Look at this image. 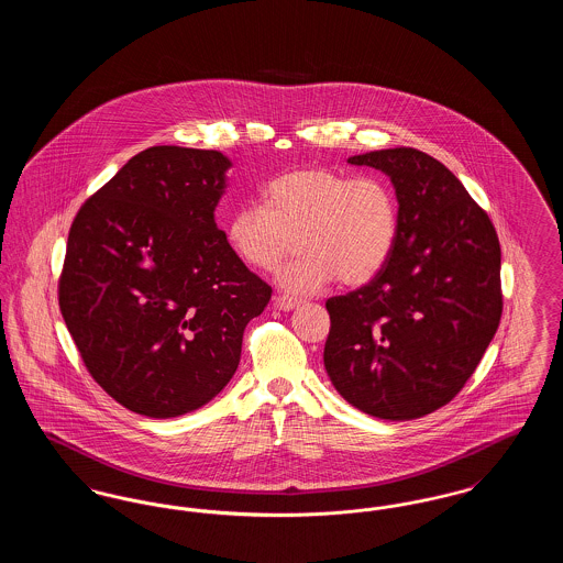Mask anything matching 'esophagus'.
I'll list each match as a JSON object with an SVG mask.
<instances>
[{
  "label": "esophagus",
  "instance_id": "1",
  "mask_svg": "<svg viewBox=\"0 0 563 563\" xmlns=\"http://www.w3.org/2000/svg\"><path fill=\"white\" fill-rule=\"evenodd\" d=\"M274 306L278 310H294L297 306H301V299H295V297H289V295H276L274 297Z\"/></svg>",
  "mask_w": 563,
  "mask_h": 563
}]
</instances>
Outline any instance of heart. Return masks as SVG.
Listing matches in <instances>:
<instances>
[{
  "instance_id": "b5f03b06",
  "label": "heart",
  "mask_w": 563,
  "mask_h": 563,
  "mask_svg": "<svg viewBox=\"0 0 563 563\" xmlns=\"http://www.w3.org/2000/svg\"><path fill=\"white\" fill-rule=\"evenodd\" d=\"M266 207L242 205L225 221V241L249 268L274 269L295 249L301 255L276 274L283 289L312 294L333 278L361 287L390 262L399 241V200L377 175L297 168L269 179Z\"/></svg>"
}]
</instances>
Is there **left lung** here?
<instances>
[{
	"label": "left lung",
	"mask_w": 563,
	"mask_h": 563,
	"mask_svg": "<svg viewBox=\"0 0 563 563\" xmlns=\"http://www.w3.org/2000/svg\"><path fill=\"white\" fill-rule=\"evenodd\" d=\"M349 162L390 177L401 225L374 280L327 299L324 369L356 409L416 420L464 388L500 324V242L454 173L429 154L395 147Z\"/></svg>",
	"instance_id": "1"
}]
</instances>
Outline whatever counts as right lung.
<instances>
[{
    "instance_id": "right-lung-1",
    "label": "right lung",
    "mask_w": 563,
    "mask_h": 563,
    "mask_svg": "<svg viewBox=\"0 0 563 563\" xmlns=\"http://www.w3.org/2000/svg\"><path fill=\"white\" fill-rule=\"evenodd\" d=\"M230 166L214 150L150 147L71 223L60 314L88 374L134 413L175 418L211 401L268 306L272 287L214 223Z\"/></svg>"
}]
</instances>
